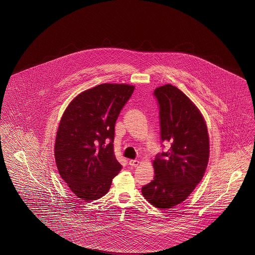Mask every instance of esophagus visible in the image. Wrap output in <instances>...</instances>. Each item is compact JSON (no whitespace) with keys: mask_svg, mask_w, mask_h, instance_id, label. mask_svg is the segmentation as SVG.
I'll use <instances>...</instances> for the list:
<instances>
[{"mask_svg":"<svg viewBox=\"0 0 255 255\" xmlns=\"http://www.w3.org/2000/svg\"><path fill=\"white\" fill-rule=\"evenodd\" d=\"M138 164H139V160H137V159H130L129 160V165H131L133 167H136Z\"/></svg>","mask_w":255,"mask_h":255,"instance_id":"esophagus-1","label":"esophagus"}]
</instances>
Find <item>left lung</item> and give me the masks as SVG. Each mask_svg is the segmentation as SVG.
I'll return each instance as SVG.
<instances>
[{"label": "left lung", "instance_id": "left-lung-1", "mask_svg": "<svg viewBox=\"0 0 255 255\" xmlns=\"http://www.w3.org/2000/svg\"><path fill=\"white\" fill-rule=\"evenodd\" d=\"M154 97L159 109L160 140L168 141L170 148L156 156L154 180L143 185L141 192L153 206L171 208L201 182L208 162L209 139L202 114L182 91L167 84L157 88Z\"/></svg>", "mask_w": 255, "mask_h": 255}]
</instances>
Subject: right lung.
I'll return each mask as SVG.
<instances>
[{"instance_id": "obj_1", "label": "right lung", "mask_w": 255, "mask_h": 255, "mask_svg": "<svg viewBox=\"0 0 255 255\" xmlns=\"http://www.w3.org/2000/svg\"><path fill=\"white\" fill-rule=\"evenodd\" d=\"M134 87L101 84L81 93L65 111L54 146L61 178L86 202L108 193L122 169L114 154L115 125Z\"/></svg>"}]
</instances>
